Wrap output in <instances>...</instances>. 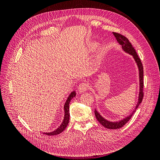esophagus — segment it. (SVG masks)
<instances>
[{"label": "esophagus", "mask_w": 160, "mask_h": 160, "mask_svg": "<svg viewBox=\"0 0 160 160\" xmlns=\"http://www.w3.org/2000/svg\"><path fill=\"white\" fill-rule=\"evenodd\" d=\"M89 88V85L88 83H82L79 85L78 90L79 92H82V93H83V92L86 91Z\"/></svg>", "instance_id": "esophagus-1"}]
</instances>
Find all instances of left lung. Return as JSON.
<instances>
[{
  "instance_id": "left-lung-1",
  "label": "left lung",
  "mask_w": 160,
  "mask_h": 160,
  "mask_svg": "<svg viewBox=\"0 0 160 160\" xmlns=\"http://www.w3.org/2000/svg\"><path fill=\"white\" fill-rule=\"evenodd\" d=\"M113 35L115 36L116 40L118 42L119 45L122 46V49L125 52L128 53V54L132 55L133 59L135 61V62L137 63L138 67V70H139V97H138V103L136 104V106H135V109L132 111V113H131L129 115H128V117L123 118L122 120H119V122H110V121H108L104 118H103L102 116L101 115V114L98 112V111L95 109V117L98 119V122L104 126L105 128L110 129H119L121 128H122L124 125L126 124V123L128 122V121L132 118V116L133 115L134 113L135 112V111L138 109V106L139 104L142 103V99H143V65L141 62V60L139 58L136 51H135V49L133 47L132 45L131 44V42L129 41L128 39V38L124 37L123 35H121L119 33L117 32H113Z\"/></svg>"
}]
</instances>
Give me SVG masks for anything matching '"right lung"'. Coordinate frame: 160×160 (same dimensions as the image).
I'll return each mask as SVG.
<instances>
[{
  "label": "right lung",
  "mask_w": 160,
  "mask_h": 160,
  "mask_svg": "<svg viewBox=\"0 0 160 160\" xmlns=\"http://www.w3.org/2000/svg\"><path fill=\"white\" fill-rule=\"evenodd\" d=\"M75 96H76V93L75 91H73L72 92H71L70 95H69L68 98H67V99L66 100V102L64 105V111H65L64 118H63V120H62V122L60 125V126L57 129H56L55 130L52 131V132H46V133H43L46 134L47 135H56L59 134L61 132H63L69 122V117H70L69 103H70L71 100L73 98H75Z\"/></svg>",
  "instance_id": "obj_1"
}]
</instances>
